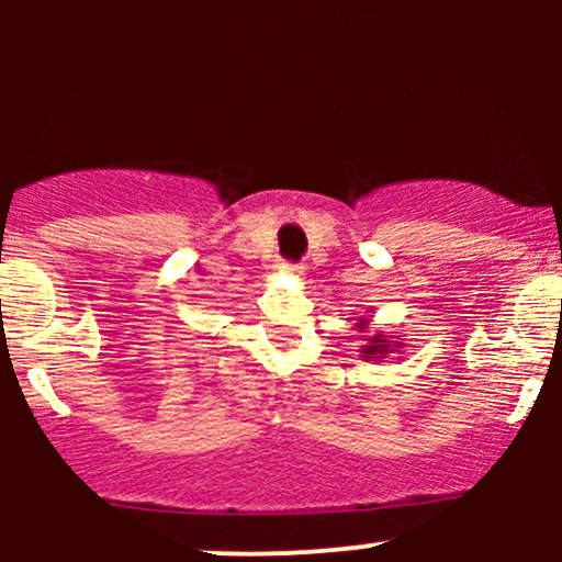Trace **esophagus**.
Masks as SVG:
<instances>
[{
	"label": "esophagus",
	"mask_w": 562,
	"mask_h": 562,
	"mask_svg": "<svg viewBox=\"0 0 562 562\" xmlns=\"http://www.w3.org/2000/svg\"><path fill=\"white\" fill-rule=\"evenodd\" d=\"M280 269H282V272H288V274H301V272H303V267H301V263H288V261L282 263Z\"/></svg>",
	"instance_id": "esophagus-1"
}]
</instances>
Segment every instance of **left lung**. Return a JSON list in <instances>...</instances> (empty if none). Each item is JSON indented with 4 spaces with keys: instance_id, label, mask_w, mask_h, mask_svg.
<instances>
[{
    "instance_id": "obj_1",
    "label": "left lung",
    "mask_w": 562,
    "mask_h": 562,
    "mask_svg": "<svg viewBox=\"0 0 562 562\" xmlns=\"http://www.w3.org/2000/svg\"><path fill=\"white\" fill-rule=\"evenodd\" d=\"M393 348H398V344H393L391 338H385V335H372V338H367V346H362V357L367 362H370V359H385Z\"/></svg>"
}]
</instances>
